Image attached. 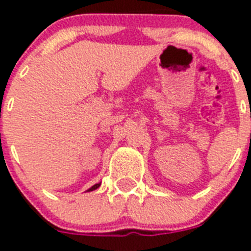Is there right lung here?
Wrapping results in <instances>:
<instances>
[{
  "label": "right lung",
  "instance_id": "obj_1",
  "mask_svg": "<svg viewBox=\"0 0 251 251\" xmlns=\"http://www.w3.org/2000/svg\"><path fill=\"white\" fill-rule=\"evenodd\" d=\"M99 186H100V183H97V185H94V186H92V187L89 188V190H88V191H93V190H97V188L99 187Z\"/></svg>",
  "mask_w": 251,
  "mask_h": 251
}]
</instances>
